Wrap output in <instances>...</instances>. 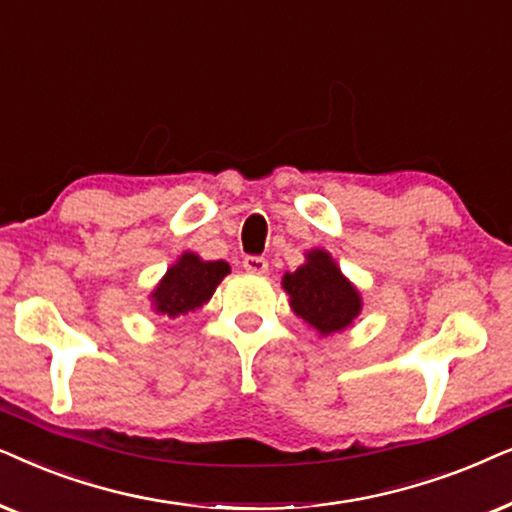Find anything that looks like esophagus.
<instances>
[{
	"label": "esophagus",
	"instance_id": "obj_1",
	"mask_svg": "<svg viewBox=\"0 0 512 512\" xmlns=\"http://www.w3.org/2000/svg\"><path fill=\"white\" fill-rule=\"evenodd\" d=\"M243 269L248 271V274H267L269 262L264 260V257L248 255V257H243Z\"/></svg>",
	"mask_w": 512,
	"mask_h": 512
}]
</instances>
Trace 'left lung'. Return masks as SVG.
<instances>
[{
    "instance_id": "left-lung-1",
    "label": "left lung",
    "mask_w": 512,
    "mask_h": 512,
    "mask_svg": "<svg viewBox=\"0 0 512 512\" xmlns=\"http://www.w3.org/2000/svg\"><path fill=\"white\" fill-rule=\"evenodd\" d=\"M283 288L290 295L292 311L320 335L344 330L360 313L358 290L346 281L325 250L309 252L306 264L283 276Z\"/></svg>"
}]
</instances>
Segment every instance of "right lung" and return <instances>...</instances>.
Listing matches in <instances>:
<instances>
[{
    "instance_id": "right-lung-1",
    "label": "right lung",
    "mask_w": 512,
    "mask_h": 512,
    "mask_svg": "<svg viewBox=\"0 0 512 512\" xmlns=\"http://www.w3.org/2000/svg\"><path fill=\"white\" fill-rule=\"evenodd\" d=\"M227 274V262H203L201 257L185 252L180 262L168 269L159 288L152 292L156 311L175 318L182 316V313L201 309L213 297L215 288Z\"/></svg>"
}]
</instances>
